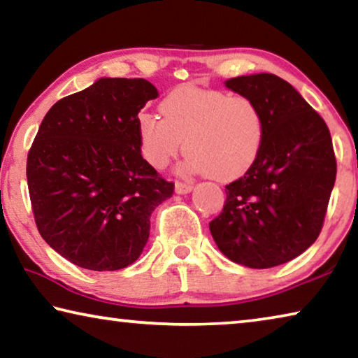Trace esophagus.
Instances as JSON below:
<instances>
[{"label":"esophagus","instance_id":"1","mask_svg":"<svg viewBox=\"0 0 358 358\" xmlns=\"http://www.w3.org/2000/svg\"><path fill=\"white\" fill-rule=\"evenodd\" d=\"M192 183H189V181H177L175 183V191H177L178 194H187L192 191Z\"/></svg>","mask_w":358,"mask_h":358}]
</instances>
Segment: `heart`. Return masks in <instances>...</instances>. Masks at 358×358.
I'll list each match as a JSON object with an SVG mask.
<instances>
[{
  "label": "heart",
  "instance_id": "obj_1",
  "mask_svg": "<svg viewBox=\"0 0 358 358\" xmlns=\"http://www.w3.org/2000/svg\"><path fill=\"white\" fill-rule=\"evenodd\" d=\"M161 113L137 118L142 155L156 169H164L185 142L187 171L232 180L262 150L264 115L246 96L185 85L162 99Z\"/></svg>",
  "mask_w": 358,
  "mask_h": 358
}]
</instances>
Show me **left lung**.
<instances>
[{"instance_id": "obj_1", "label": "left lung", "mask_w": 358, "mask_h": 358, "mask_svg": "<svg viewBox=\"0 0 358 358\" xmlns=\"http://www.w3.org/2000/svg\"><path fill=\"white\" fill-rule=\"evenodd\" d=\"M226 87L256 102L265 138L248 172L226 185L210 232L234 262L271 268L317 240L336 180L335 150L324 118L281 77L241 76Z\"/></svg>"}]
</instances>
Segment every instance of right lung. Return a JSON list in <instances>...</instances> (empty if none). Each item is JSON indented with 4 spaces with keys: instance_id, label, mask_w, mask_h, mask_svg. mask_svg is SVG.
Here are the masks:
<instances>
[{
    "instance_id": "add662e5",
    "label": "right lung",
    "mask_w": 358,
    "mask_h": 358,
    "mask_svg": "<svg viewBox=\"0 0 358 358\" xmlns=\"http://www.w3.org/2000/svg\"><path fill=\"white\" fill-rule=\"evenodd\" d=\"M157 98L145 78H99L53 104L27 159L29 201L41 237L82 268L136 262L150 216L175 185L142 157L138 112Z\"/></svg>"
}]
</instances>
